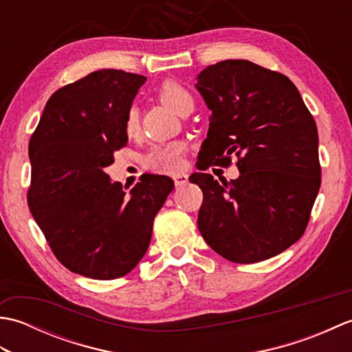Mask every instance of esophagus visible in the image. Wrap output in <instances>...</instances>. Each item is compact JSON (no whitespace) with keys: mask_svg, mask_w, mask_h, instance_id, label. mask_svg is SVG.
Listing matches in <instances>:
<instances>
[{"mask_svg":"<svg viewBox=\"0 0 352 352\" xmlns=\"http://www.w3.org/2000/svg\"><path fill=\"white\" fill-rule=\"evenodd\" d=\"M188 182H189L188 174H177V175H174V183H175L177 188L188 184Z\"/></svg>","mask_w":352,"mask_h":352,"instance_id":"34e87169","label":"esophagus"}]
</instances>
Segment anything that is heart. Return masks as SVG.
Segmentation results:
<instances>
[{"label":"heart","mask_w":352,"mask_h":352,"mask_svg":"<svg viewBox=\"0 0 352 352\" xmlns=\"http://www.w3.org/2000/svg\"><path fill=\"white\" fill-rule=\"evenodd\" d=\"M160 101L175 113L182 115L183 110L193 106L190 92L183 85L174 80H168L159 89ZM138 129V113L133 109L125 118V131L133 134ZM184 145L182 142H172L166 145H155L144 155L142 163L144 166L157 174H174L183 166Z\"/></svg>","instance_id":"obj_1"}]
</instances>
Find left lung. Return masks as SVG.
Segmentation results:
<instances>
[{
    "instance_id": "left-lung-1",
    "label": "left lung",
    "mask_w": 352,
    "mask_h": 352,
    "mask_svg": "<svg viewBox=\"0 0 352 352\" xmlns=\"http://www.w3.org/2000/svg\"><path fill=\"white\" fill-rule=\"evenodd\" d=\"M212 110L197 166L241 175L222 184L189 177L203 190L198 228L207 245L233 263H257L287 250L309 226L320 188L318 126L296 86L281 72L248 60H223L198 76Z\"/></svg>"
}]
</instances>
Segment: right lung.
I'll list each match as a JSON object with an SVG mask.
<instances>
[{
  "label": "right lung",
  "instance_id": "add662e5",
  "mask_svg": "<svg viewBox=\"0 0 352 352\" xmlns=\"http://www.w3.org/2000/svg\"><path fill=\"white\" fill-rule=\"evenodd\" d=\"M145 80L101 69L57 89L30 138V212L56 258L94 280L136 267L174 189L169 177L144 174L126 197L104 172L126 145L125 118Z\"/></svg>",
  "mask_w": 352,
  "mask_h": 352
}]
</instances>
